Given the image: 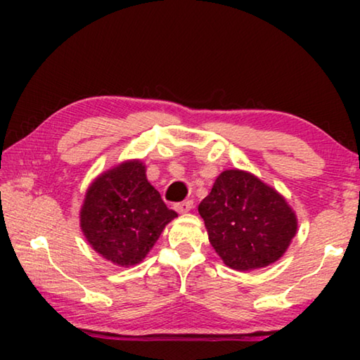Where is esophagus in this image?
Segmentation results:
<instances>
[{"label": "esophagus", "mask_w": 360, "mask_h": 360, "mask_svg": "<svg viewBox=\"0 0 360 360\" xmlns=\"http://www.w3.org/2000/svg\"><path fill=\"white\" fill-rule=\"evenodd\" d=\"M192 206H193V203L191 202V200H187V202H181L176 205V211H178L179 214H186V212L192 210Z\"/></svg>", "instance_id": "obj_1"}]
</instances>
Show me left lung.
I'll list each match as a JSON object with an SVG mask.
<instances>
[{
	"label": "left lung",
	"instance_id": "left-lung-1",
	"mask_svg": "<svg viewBox=\"0 0 360 360\" xmlns=\"http://www.w3.org/2000/svg\"><path fill=\"white\" fill-rule=\"evenodd\" d=\"M198 212L211 246L236 271L275 264L297 233V216L283 195L238 168L217 176Z\"/></svg>",
	"mask_w": 360,
	"mask_h": 360
}]
</instances>
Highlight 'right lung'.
I'll return each instance as SVG.
<instances>
[{"label":"right lung","instance_id":"obj_1","mask_svg":"<svg viewBox=\"0 0 360 360\" xmlns=\"http://www.w3.org/2000/svg\"><path fill=\"white\" fill-rule=\"evenodd\" d=\"M174 217L138 158L96 176L79 211L81 230L94 251L125 268L143 262Z\"/></svg>","mask_w":360,"mask_h":360}]
</instances>
